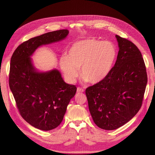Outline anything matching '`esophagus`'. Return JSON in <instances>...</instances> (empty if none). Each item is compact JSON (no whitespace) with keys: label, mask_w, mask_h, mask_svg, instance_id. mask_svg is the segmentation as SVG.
Instances as JSON below:
<instances>
[{"label":"esophagus","mask_w":155,"mask_h":155,"mask_svg":"<svg viewBox=\"0 0 155 155\" xmlns=\"http://www.w3.org/2000/svg\"><path fill=\"white\" fill-rule=\"evenodd\" d=\"M77 92H84V89L80 87H78L77 88Z\"/></svg>","instance_id":"esophagus-1"}]
</instances>
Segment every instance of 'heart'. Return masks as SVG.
<instances>
[{"mask_svg":"<svg viewBox=\"0 0 155 155\" xmlns=\"http://www.w3.org/2000/svg\"><path fill=\"white\" fill-rule=\"evenodd\" d=\"M116 57V49L111 42L87 38L75 42L67 56L61 58L59 66L65 78L74 83L79 76L84 81L97 84L107 76Z\"/></svg>","mask_w":155,"mask_h":155,"instance_id":"obj_1","label":"heart"}]
</instances>
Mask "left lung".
<instances>
[{"instance_id": "left-lung-1", "label": "left lung", "mask_w": 155, "mask_h": 155, "mask_svg": "<svg viewBox=\"0 0 155 155\" xmlns=\"http://www.w3.org/2000/svg\"><path fill=\"white\" fill-rule=\"evenodd\" d=\"M119 51L114 66L101 82L85 91L89 110L100 128L114 130L142 107L147 83L142 55L132 42L116 35Z\"/></svg>"}]
</instances>
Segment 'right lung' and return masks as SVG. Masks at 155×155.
I'll list each match as a JSON object with an SVG mask.
<instances>
[{
  "label": "right lung",
  "mask_w": 155,
  "mask_h": 155,
  "mask_svg": "<svg viewBox=\"0 0 155 155\" xmlns=\"http://www.w3.org/2000/svg\"><path fill=\"white\" fill-rule=\"evenodd\" d=\"M68 34V30H60L33 37L18 46L12 56L9 85L17 107L25 121L40 130L60 125L77 88L65 83L58 70L37 72L30 56L40 46L61 41Z\"/></svg>",
  "instance_id": "1"
}]
</instances>
